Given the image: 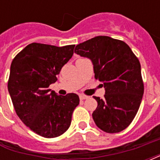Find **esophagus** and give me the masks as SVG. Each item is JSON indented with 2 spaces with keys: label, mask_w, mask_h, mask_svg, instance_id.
<instances>
[{
  "label": "esophagus",
  "mask_w": 160,
  "mask_h": 160,
  "mask_svg": "<svg viewBox=\"0 0 160 160\" xmlns=\"http://www.w3.org/2000/svg\"><path fill=\"white\" fill-rule=\"evenodd\" d=\"M88 96H86V95H83V94H81V95H80V98L81 99V100H83V99H87V98H88Z\"/></svg>",
  "instance_id": "1"
}]
</instances>
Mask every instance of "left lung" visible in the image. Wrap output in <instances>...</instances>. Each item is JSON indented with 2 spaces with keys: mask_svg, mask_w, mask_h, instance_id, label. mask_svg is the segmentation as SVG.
<instances>
[{
  "mask_svg": "<svg viewBox=\"0 0 160 160\" xmlns=\"http://www.w3.org/2000/svg\"><path fill=\"white\" fill-rule=\"evenodd\" d=\"M74 52L91 60L95 78L105 90L104 99L93 97L98 102L92 113L95 124L111 134L125 129L137 113L144 93L138 58L126 42L107 36L81 42Z\"/></svg>",
  "mask_w": 160,
  "mask_h": 160,
  "instance_id": "1",
  "label": "left lung"
}]
</instances>
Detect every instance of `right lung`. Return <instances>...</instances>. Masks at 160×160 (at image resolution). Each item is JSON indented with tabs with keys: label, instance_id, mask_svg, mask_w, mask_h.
Returning a JSON list of instances; mask_svg holds the SVG:
<instances>
[{
	"label": "right lung",
	"instance_id": "1",
	"mask_svg": "<svg viewBox=\"0 0 160 160\" xmlns=\"http://www.w3.org/2000/svg\"><path fill=\"white\" fill-rule=\"evenodd\" d=\"M74 45L56 47L32 42L12 60L8 92L18 117L40 136L55 138L69 128L79 96H62L49 89L73 56Z\"/></svg>",
	"mask_w": 160,
	"mask_h": 160
}]
</instances>
